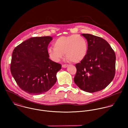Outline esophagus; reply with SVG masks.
Returning <instances> with one entry per match:
<instances>
[{
    "label": "esophagus",
    "mask_w": 128,
    "mask_h": 128,
    "mask_svg": "<svg viewBox=\"0 0 128 128\" xmlns=\"http://www.w3.org/2000/svg\"><path fill=\"white\" fill-rule=\"evenodd\" d=\"M68 66H69V64H62V67L64 68H67Z\"/></svg>",
    "instance_id": "esophagus-1"
}]
</instances>
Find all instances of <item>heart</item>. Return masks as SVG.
<instances>
[{
    "instance_id": "1",
    "label": "heart",
    "mask_w": 128,
    "mask_h": 128,
    "mask_svg": "<svg viewBox=\"0 0 128 128\" xmlns=\"http://www.w3.org/2000/svg\"><path fill=\"white\" fill-rule=\"evenodd\" d=\"M54 47L48 49L50 58L56 62H59L66 53L68 60L73 62H79L87 55L88 44L83 37L77 34L60 37L54 43Z\"/></svg>"
}]
</instances>
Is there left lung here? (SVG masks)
<instances>
[{"mask_svg": "<svg viewBox=\"0 0 128 128\" xmlns=\"http://www.w3.org/2000/svg\"><path fill=\"white\" fill-rule=\"evenodd\" d=\"M87 40L85 58L76 64L74 83L83 91L94 92L106 88L115 74L116 56L104 39L90 34H82Z\"/></svg>", "mask_w": 128, "mask_h": 128, "instance_id": "left-lung-1", "label": "left lung"}]
</instances>
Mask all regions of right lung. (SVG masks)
Here are the masks:
<instances>
[{
    "label": "right lung",
    "mask_w": 128,
    "mask_h": 128,
    "mask_svg": "<svg viewBox=\"0 0 128 128\" xmlns=\"http://www.w3.org/2000/svg\"><path fill=\"white\" fill-rule=\"evenodd\" d=\"M51 36L32 37L13 50L11 72L18 87L32 94L48 91L56 81L62 65L51 60L48 53Z\"/></svg>",
    "instance_id": "obj_1"
}]
</instances>
